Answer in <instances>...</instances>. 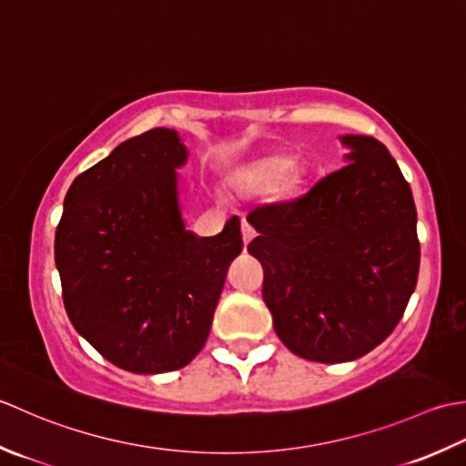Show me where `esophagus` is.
Segmentation results:
<instances>
[{"mask_svg": "<svg viewBox=\"0 0 466 466\" xmlns=\"http://www.w3.org/2000/svg\"><path fill=\"white\" fill-rule=\"evenodd\" d=\"M241 235H243V243L247 245L258 233H255V229H253V227H251L249 223L243 221V225H241Z\"/></svg>", "mask_w": 466, "mask_h": 466, "instance_id": "34e87169", "label": "esophagus"}]
</instances>
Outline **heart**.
I'll return each instance as SVG.
<instances>
[{
    "label": "heart",
    "mask_w": 466,
    "mask_h": 466,
    "mask_svg": "<svg viewBox=\"0 0 466 466\" xmlns=\"http://www.w3.org/2000/svg\"><path fill=\"white\" fill-rule=\"evenodd\" d=\"M231 180L243 193H263L278 180L283 187H291L296 180V168L286 155H268L237 168Z\"/></svg>",
    "instance_id": "obj_1"
}]
</instances>
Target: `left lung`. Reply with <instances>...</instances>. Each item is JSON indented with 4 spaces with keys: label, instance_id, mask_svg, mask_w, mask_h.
Returning <instances> with one entry per match:
<instances>
[{
    "label": "left lung",
    "instance_id": "1",
    "mask_svg": "<svg viewBox=\"0 0 466 466\" xmlns=\"http://www.w3.org/2000/svg\"><path fill=\"white\" fill-rule=\"evenodd\" d=\"M339 140L344 167L247 215L275 334L324 364L356 360L392 334L420 265L414 198L396 160L372 137Z\"/></svg>",
    "mask_w": 466,
    "mask_h": 466
}]
</instances>
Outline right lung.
<instances>
[{
  "instance_id": "right-lung-1",
  "label": "right lung",
  "mask_w": 466,
  "mask_h": 466,
  "mask_svg": "<svg viewBox=\"0 0 466 466\" xmlns=\"http://www.w3.org/2000/svg\"><path fill=\"white\" fill-rule=\"evenodd\" d=\"M177 130L153 128L74 178L56 229V268L76 331L127 372L163 374L201 352L231 261L239 217L215 237L185 229Z\"/></svg>"
}]
</instances>
